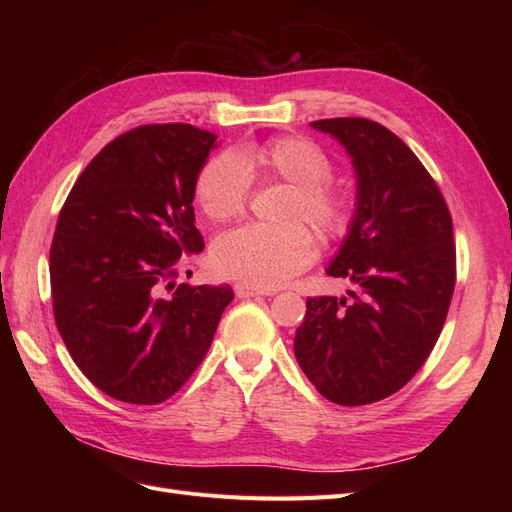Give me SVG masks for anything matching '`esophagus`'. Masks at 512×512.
<instances>
[{"label":"esophagus","mask_w":512,"mask_h":512,"mask_svg":"<svg viewBox=\"0 0 512 512\" xmlns=\"http://www.w3.org/2000/svg\"><path fill=\"white\" fill-rule=\"evenodd\" d=\"M235 292L239 299H250V297H269V294H273L271 290H260V288H254V286H247V284H237L235 286Z\"/></svg>","instance_id":"esophagus-1"}]
</instances>
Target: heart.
<instances>
[{
    "mask_svg": "<svg viewBox=\"0 0 512 512\" xmlns=\"http://www.w3.org/2000/svg\"><path fill=\"white\" fill-rule=\"evenodd\" d=\"M247 164L294 188L286 218L307 220L320 235H339L350 218V196L329 183L333 164L316 143L284 136L247 153L224 151L213 156L196 181V200L207 218L222 222L239 215L250 196ZM316 241L301 222L284 226L245 224L213 243V265L222 275L254 288H275L312 265Z\"/></svg>",
    "mask_w": 512,
    "mask_h": 512,
    "instance_id": "heart-1",
    "label": "heart"
}]
</instances>
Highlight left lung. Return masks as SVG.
Returning <instances> with one entry per match:
<instances>
[{"mask_svg": "<svg viewBox=\"0 0 512 512\" xmlns=\"http://www.w3.org/2000/svg\"><path fill=\"white\" fill-rule=\"evenodd\" d=\"M356 175L348 235L327 273L356 286L307 299L294 356L318 393L365 406L397 393L436 346L455 290L453 220L436 181L391 130L363 117L309 123Z\"/></svg>", "mask_w": 512, "mask_h": 512, "instance_id": "8db88e82", "label": "left lung"}]
</instances>
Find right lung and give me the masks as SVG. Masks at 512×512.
Instances as JSON below:
<instances>
[{
    "label": "right lung",
    "instance_id": "add662e5",
    "mask_svg": "<svg viewBox=\"0 0 512 512\" xmlns=\"http://www.w3.org/2000/svg\"><path fill=\"white\" fill-rule=\"evenodd\" d=\"M215 141L190 123L134 128L87 164L61 207L51 245L57 329L83 374L126 404L175 395L235 299L228 284H175L179 258L205 247L192 203Z\"/></svg>",
    "mask_w": 512,
    "mask_h": 512
}]
</instances>
